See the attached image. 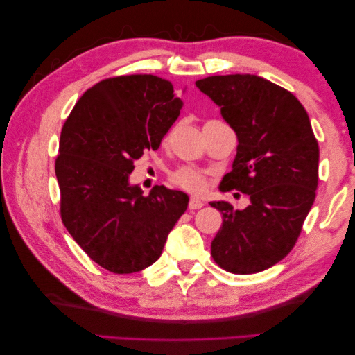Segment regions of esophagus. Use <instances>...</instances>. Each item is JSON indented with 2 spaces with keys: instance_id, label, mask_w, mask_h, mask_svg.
<instances>
[{
  "instance_id": "obj_1",
  "label": "esophagus",
  "mask_w": 355,
  "mask_h": 355,
  "mask_svg": "<svg viewBox=\"0 0 355 355\" xmlns=\"http://www.w3.org/2000/svg\"><path fill=\"white\" fill-rule=\"evenodd\" d=\"M202 206H205V202H202L200 198H195V197L191 198L189 209H201Z\"/></svg>"
}]
</instances>
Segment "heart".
Wrapping results in <instances>:
<instances>
[{
	"label": "heart",
	"mask_w": 355,
	"mask_h": 355,
	"mask_svg": "<svg viewBox=\"0 0 355 355\" xmlns=\"http://www.w3.org/2000/svg\"><path fill=\"white\" fill-rule=\"evenodd\" d=\"M172 180L175 182L178 186L184 187L187 191H201L205 187L206 182L205 177L201 175L200 172L193 171V169H180L172 175Z\"/></svg>",
	"instance_id": "1"
}]
</instances>
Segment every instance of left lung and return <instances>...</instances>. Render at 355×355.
Masks as SVG:
<instances>
[{
	"label": "left lung",
	"instance_id": "1",
	"mask_svg": "<svg viewBox=\"0 0 355 355\" xmlns=\"http://www.w3.org/2000/svg\"><path fill=\"white\" fill-rule=\"evenodd\" d=\"M195 85L221 108L238 139L223 191L250 198L243 210L210 202L223 214L212 258L230 273H259L291 252L315 198L319 145L310 117L290 92L256 74L210 76Z\"/></svg>",
	"mask_w": 355,
	"mask_h": 355
}]
</instances>
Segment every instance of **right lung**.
I'll return each mask as SVG.
<instances>
[{
  "mask_svg": "<svg viewBox=\"0 0 355 355\" xmlns=\"http://www.w3.org/2000/svg\"><path fill=\"white\" fill-rule=\"evenodd\" d=\"M182 108L169 80L131 74L87 89L65 120L55 164L62 223L112 273L153 266L189 205L182 191L154 186L145 197L130 183L134 162L158 149Z\"/></svg>",
  "mask_w": 355,
  "mask_h": 355,
  "instance_id": "1",
  "label": "right lung"
}]
</instances>
